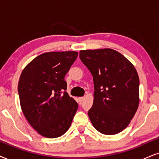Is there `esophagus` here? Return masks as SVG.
I'll use <instances>...</instances> for the list:
<instances>
[{"instance_id": "obj_1", "label": "esophagus", "mask_w": 159, "mask_h": 159, "mask_svg": "<svg viewBox=\"0 0 159 159\" xmlns=\"http://www.w3.org/2000/svg\"><path fill=\"white\" fill-rule=\"evenodd\" d=\"M84 99V97H80L79 98H78V100H79V103H81V102L83 101Z\"/></svg>"}]
</instances>
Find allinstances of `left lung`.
<instances>
[{"instance_id": "1", "label": "left lung", "mask_w": 159, "mask_h": 159, "mask_svg": "<svg viewBox=\"0 0 159 159\" xmlns=\"http://www.w3.org/2000/svg\"><path fill=\"white\" fill-rule=\"evenodd\" d=\"M79 57L92 73L93 105L88 111L96 130L106 135L123 130L139 103V78L130 61L110 48L81 51Z\"/></svg>"}]
</instances>
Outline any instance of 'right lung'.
I'll use <instances>...</instances> for the list:
<instances>
[{
	"instance_id": "1",
	"label": "right lung",
	"mask_w": 159,
	"mask_h": 159,
	"mask_svg": "<svg viewBox=\"0 0 159 159\" xmlns=\"http://www.w3.org/2000/svg\"><path fill=\"white\" fill-rule=\"evenodd\" d=\"M78 52H48L33 59L22 72L18 94L26 120L40 135L59 137L70 128L78 103L65 90V76Z\"/></svg>"
}]
</instances>
